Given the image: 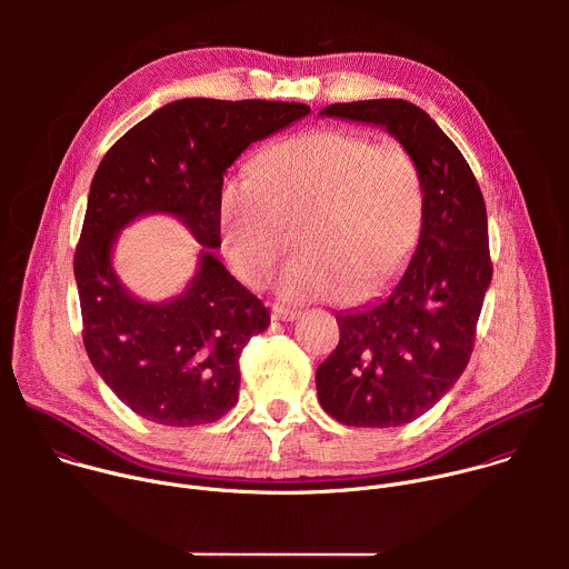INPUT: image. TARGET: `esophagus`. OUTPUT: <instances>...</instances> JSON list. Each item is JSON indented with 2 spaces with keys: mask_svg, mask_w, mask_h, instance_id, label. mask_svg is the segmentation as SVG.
<instances>
[{
  "mask_svg": "<svg viewBox=\"0 0 569 569\" xmlns=\"http://www.w3.org/2000/svg\"><path fill=\"white\" fill-rule=\"evenodd\" d=\"M272 317L279 319V321H295L301 317V310H295V308H283V306H274L272 308Z\"/></svg>",
  "mask_w": 569,
  "mask_h": 569,
  "instance_id": "1",
  "label": "esophagus"
}]
</instances>
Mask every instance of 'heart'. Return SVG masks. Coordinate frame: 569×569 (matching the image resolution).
Here are the masks:
<instances>
[{
	"mask_svg": "<svg viewBox=\"0 0 569 569\" xmlns=\"http://www.w3.org/2000/svg\"><path fill=\"white\" fill-rule=\"evenodd\" d=\"M227 259L263 286L292 246L301 254L279 279L290 301L353 299L385 290L408 266L423 222V187L398 143L317 130L263 152L254 171L229 176L218 196Z\"/></svg>",
	"mask_w": 569,
	"mask_h": 569,
	"instance_id": "obj_1",
	"label": "heart"
}]
</instances>
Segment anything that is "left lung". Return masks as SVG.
I'll return each mask as SVG.
<instances>
[{
  "label": "left lung",
  "mask_w": 569,
  "mask_h": 569,
  "mask_svg": "<svg viewBox=\"0 0 569 569\" xmlns=\"http://www.w3.org/2000/svg\"><path fill=\"white\" fill-rule=\"evenodd\" d=\"M319 117L387 130L421 176L423 222L408 268L385 297L336 315L340 345L315 373L317 398L336 421L405 426L452 389L472 353L493 277L486 204L459 148L415 103H336Z\"/></svg>",
  "instance_id": "1"
}]
</instances>
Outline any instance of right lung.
<instances>
[{"mask_svg": "<svg viewBox=\"0 0 569 569\" xmlns=\"http://www.w3.org/2000/svg\"><path fill=\"white\" fill-rule=\"evenodd\" d=\"M310 114L303 103L180 99L130 128L103 157L73 257L83 342L103 382L159 426L222 419L238 400V358L270 310L220 263L222 176L254 141ZM152 212L178 217L201 242L176 298L143 302L111 266L120 231Z\"/></svg>", "mask_w": 569, "mask_h": 569, "instance_id": "add662e5", "label": "right lung"}]
</instances>
